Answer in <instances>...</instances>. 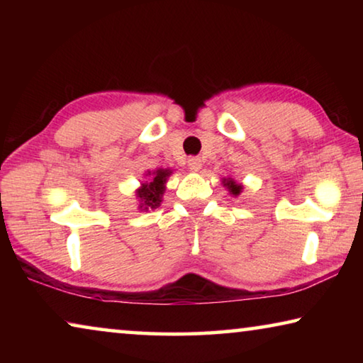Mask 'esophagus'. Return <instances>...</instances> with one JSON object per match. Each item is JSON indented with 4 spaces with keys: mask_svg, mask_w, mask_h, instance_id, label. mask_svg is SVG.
I'll list each match as a JSON object with an SVG mask.
<instances>
[{
    "mask_svg": "<svg viewBox=\"0 0 363 363\" xmlns=\"http://www.w3.org/2000/svg\"><path fill=\"white\" fill-rule=\"evenodd\" d=\"M187 163H189V168L192 171H200L201 168V160L199 157H190Z\"/></svg>",
    "mask_w": 363,
    "mask_h": 363,
    "instance_id": "obj_1",
    "label": "esophagus"
}]
</instances>
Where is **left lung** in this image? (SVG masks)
Returning <instances> with one entry per match:
<instances>
[{
    "mask_svg": "<svg viewBox=\"0 0 363 363\" xmlns=\"http://www.w3.org/2000/svg\"><path fill=\"white\" fill-rule=\"evenodd\" d=\"M224 186H227V189H229V192L233 194V195H238V194H240V190H242V186H238V184H235L232 179L227 181Z\"/></svg>",
    "mask_w": 363,
    "mask_h": 363,
    "instance_id": "left-lung-1",
    "label": "left lung"
}]
</instances>
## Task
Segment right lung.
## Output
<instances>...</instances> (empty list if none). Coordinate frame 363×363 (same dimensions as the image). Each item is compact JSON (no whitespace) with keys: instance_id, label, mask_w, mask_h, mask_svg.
Listing matches in <instances>:
<instances>
[{"instance_id":"right-lung-1","label":"right lung","mask_w":363,"mask_h":363,"mask_svg":"<svg viewBox=\"0 0 363 363\" xmlns=\"http://www.w3.org/2000/svg\"><path fill=\"white\" fill-rule=\"evenodd\" d=\"M169 174V169H157L150 182L144 184L143 189L138 190V196L143 201L140 208L144 206V210H149V208H157L160 205L162 195L164 192V182H167V177Z\"/></svg>"}]
</instances>
